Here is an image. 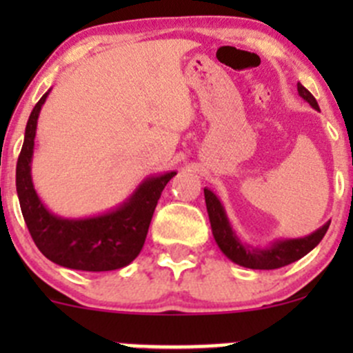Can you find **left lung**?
I'll return each mask as SVG.
<instances>
[{
	"mask_svg": "<svg viewBox=\"0 0 353 353\" xmlns=\"http://www.w3.org/2000/svg\"><path fill=\"white\" fill-rule=\"evenodd\" d=\"M297 92L305 102L311 104V108L319 109L318 102L312 97L311 92L305 87H302L301 83H297ZM205 201H206V210H208L210 223H212V232L215 237L216 244L222 249L223 254L229 259H232L236 265L244 266V268L251 270H276L282 268V266L290 265V263L297 261L302 256L307 254L309 251L316 248L321 239L325 237L326 230H328L330 222L325 223L323 227H319L316 232H312L311 236L301 237V239H283L273 243L270 248L259 249V248H251V245H244L239 241V237L236 236V232L230 227L229 219H227V213L223 210L220 199L215 196L210 190L205 188Z\"/></svg>",
	"mask_w": 353,
	"mask_h": 353,
	"instance_id": "left-lung-1",
	"label": "left lung"
}]
</instances>
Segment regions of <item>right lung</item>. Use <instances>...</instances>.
<instances>
[{
  "instance_id": "right-lung-1",
  "label": "right lung",
  "mask_w": 353,
  "mask_h": 353,
  "mask_svg": "<svg viewBox=\"0 0 353 353\" xmlns=\"http://www.w3.org/2000/svg\"><path fill=\"white\" fill-rule=\"evenodd\" d=\"M48 95L46 92L30 112L17 162V193L28 232L46 258L65 268L110 272L128 266L140 254L157 201L176 172L147 177L123 205L104 215L61 219L51 213L35 193L30 176L37 117Z\"/></svg>"
}]
</instances>
